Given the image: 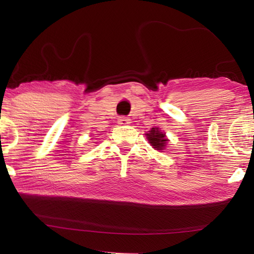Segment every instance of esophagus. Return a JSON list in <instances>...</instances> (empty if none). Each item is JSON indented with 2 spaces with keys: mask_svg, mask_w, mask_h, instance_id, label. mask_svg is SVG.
<instances>
[{
  "mask_svg": "<svg viewBox=\"0 0 254 254\" xmlns=\"http://www.w3.org/2000/svg\"><path fill=\"white\" fill-rule=\"evenodd\" d=\"M119 124H130L131 123V119L127 118V117H120L118 120Z\"/></svg>",
  "mask_w": 254,
  "mask_h": 254,
  "instance_id": "obj_1",
  "label": "esophagus"
}]
</instances>
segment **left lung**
Segmentation results:
<instances>
[{
    "label": "left lung",
    "mask_w": 254,
    "mask_h": 254,
    "mask_svg": "<svg viewBox=\"0 0 254 254\" xmlns=\"http://www.w3.org/2000/svg\"><path fill=\"white\" fill-rule=\"evenodd\" d=\"M145 135H146L150 146L154 149L158 150V152H163L167 146V143L169 142V139L166 136V133L161 131L159 127H156L150 128V131H148Z\"/></svg>",
    "instance_id": "left-lung-1"
}]
</instances>
